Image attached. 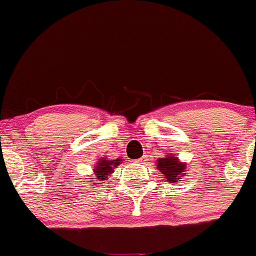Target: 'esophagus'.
<instances>
[{
	"label": "esophagus",
	"mask_w": 256,
	"mask_h": 256,
	"mask_svg": "<svg viewBox=\"0 0 256 256\" xmlns=\"http://www.w3.org/2000/svg\"><path fill=\"white\" fill-rule=\"evenodd\" d=\"M146 161V156H142L140 158H138V160L136 161V162H138V164H144Z\"/></svg>",
	"instance_id": "obj_1"
}]
</instances>
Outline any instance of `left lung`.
Here are the masks:
<instances>
[{"instance_id":"1","label":"left lung","mask_w":256,"mask_h":256,"mask_svg":"<svg viewBox=\"0 0 256 256\" xmlns=\"http://www.w3.org/2000/svg\"><path fill=\"white\" fill-rule=\"evenodd\" d=\"M158 167L161 173L165 176V178L168 182H179L182 174H183L184 170L186 168L184 164L179 162V160L176 156H167L158 158Z\"/></svg>"}]
</instances>
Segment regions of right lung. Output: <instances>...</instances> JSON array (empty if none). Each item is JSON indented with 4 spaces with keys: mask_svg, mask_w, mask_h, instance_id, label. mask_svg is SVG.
<instances>
[{
    "mask_svg": "<svg viewBox=\"0 0 256 256\" xmlns=\"http://www.w3.org/2000/svg\"><path fill=\"white\" fill-rule=\"evenodd\" d=\"M120 161H122V160L108 161V160H106V158H101V160H98V166L95 167L96 178H91V179H96V180H100L98 183H102V182H104L106 179H107V176L110 174V173L113 172V168H116V167L119 165ZM94 183L96 184L98 182H94Z\"/></svg>",
    "mask_w": 256,
    "mask_h": 256,
    "instance_id": "1",
    "label": "right lung"
}]
</instances>
